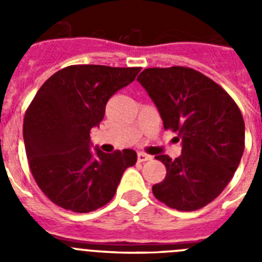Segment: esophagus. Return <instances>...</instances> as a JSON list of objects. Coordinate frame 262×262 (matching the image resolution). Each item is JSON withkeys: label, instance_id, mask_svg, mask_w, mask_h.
I'll list each match as a JSON object with an SVG mask.
<instances>
[{"label": "esophagus", "instance_id": "obj_1", "mask_svg": "<svg viewBox=\"0 0 262 262\" xmlns=\"http://www.w3.org/2000/svg\"><path fill=\"white\" fill-rule=\"evenodd\" d=\"M152 156L147 154H143V152H139L138 154V161L139 163H144V161H148V160H151Z\"/></svg>", "mask_w": 262, "mask_h": 262}]
</instances>
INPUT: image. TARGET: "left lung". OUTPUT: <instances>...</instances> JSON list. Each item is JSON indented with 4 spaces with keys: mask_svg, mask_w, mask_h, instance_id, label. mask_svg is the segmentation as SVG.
I'll return each mask as SVG.
<instances>
[{
    "mask_svg": "<svg viewBox=\"0 0 262 262\" xmlns=\"http://www.w3.org/2000/svg\"><path fill=\"white\" fill-rule=\"evenodd\" d=\"M138 81L156 105L164 128L177 133L182 145L177 159L156 156L166 176L152 193L180 211L209 205L231 181L244 152L239 107L223 88L191 68H147Z\"/></svg>",
    "mask_w": 262,
    "mask_h": 262,
    "instance_id": "1",
    "label": "left lung"
}]
</instances>
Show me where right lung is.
I'll list each match as a JSON object with an SVG mask.
<instances>
[{"label": "right lung", "mask_w": 262, "mask_h": 262, "mask_svg": "<svg viewBox=\"0 0 262 262\" xmlns=\"http://www.w3.org/2000/svg\"><path fill=\"white\" fill-rule=\"evenodd\" d=\"M140 68L71 66L51 76L23 120L30 169L40 190L62 209L90 212L114 196L122 174L135 165L134 149L92 152L110 97L135 80Z\"/></svg>", "instance_id": "right-lung-1"}]
</instances>
